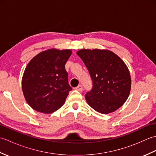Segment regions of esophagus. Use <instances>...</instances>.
Listing matches in <instances>:
<instances>
[{
    "instance_id": "34e87169",
    "label": "esophagus",
    "mask_w": 156,
    "mask_h": 156,
    "mask_svg": "<svg viewBox=\"0 0 156 156\" xmlns=\"http://www.w3.org/2000/svg\"><path fill=\"white\" fill-rule=\"evenodd\" d=\"M75 89L76 90H78V91H82L83 90V87H82V86L81 84H79L77 87H76Z\"/></svg>"
}]
</instances>
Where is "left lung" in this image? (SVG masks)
<instances>
[{
  "label": "left lung",
  "instance_id": "8db88e82",
  "mask_svg": "<svg viewBox=\"0 0 156 156\" xmlns=\"http://www.w3.org/2000/svg\"><path fill=\"white\" fill-rule=\"evenodd\" d=\"M87 66L92 80V88L85 95L90 107L102 114L120 108L127 101L131 80L124 62L113 52L105 49L77 51Z\"/></svg>",
  "mask_w": 156,
  "mask_h": 156
}]
</instances>
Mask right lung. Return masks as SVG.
Here are the masks:
<instances>
[{"instance_id": "right-lung-1", "label": "right lung", "mask_w": 156, "mask_h": 156, "mask_svg": "<svg viewBox=\"0 0 156 156\" xmlns=\"http://www.w3.org/2000/svg\"><path fill=\"white\" fill-rule=\"evenodd\" d=\"M71 54L69 49H49L35 55L27 64L22 89L26 101L34 110L49 114L64 103L72 90L65 69Z\"/></svg>"}]
</instances>
